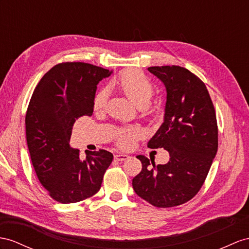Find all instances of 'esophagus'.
Segmentation results:
<instances>
[{
  "label": "esophagus",
  "mask_w": 249,
  "mask_h": 249,
  "mask_svg": "<svg viewBox=\"0 0 249 249\" xmlns=\"http://www.w3.org/2000/svg\"><path fill=\"white\" fill-rule=\"evenodd\" d=\"M128 158H129V156L125 155V154H117L116 156H114V159H116L117 161H121V162L127 160Z\"/></svg>",
  "instance_id": "obj_1"
}]
</instances>
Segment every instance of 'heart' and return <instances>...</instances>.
<instances>
[{"label": "heart", "instance_id": "heart-1", "mask_svg": "<svg viewBox=\"0 0 249 249\" xmlns=\"http://www.w3.org/2000/svg\"><path fill=\"white\" fill-rule=\"evenodd\" d=\"M116 84L120 91L138 108L148 107L155 95V87L152 83L138 70H129L120 75ZM106 99L107 91L101 90L94 98V109H103ZM140 137H141V131L138 128H124L118 130L116 133L117 142L122 148H129Z\"/></svg>", "mask_w": 249, "mask_h": 249}]
</instances>
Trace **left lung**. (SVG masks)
I'll return each instance as SVG.
<instances>
[{"label": "left lung", "instance_id": "obj_1", "mask_svg": "<svg viewBox=\"0 0 249 249\" xmlns=\"http://www.w3.org/2000/svg\"><path fill=\"white\" fill-rule=\"evenodd\" d=\"M148 71L166 88L164 121L148 141L149 148H164L169 161L137 156L142 170L132 179L135 193L156 207L188 202L205 181L218 150L215 111L205 84L180 66H154Z\"/></svg>", "mask_w": 249, "mask_h": 249}]
</instances>
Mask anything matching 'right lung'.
Instances as JSON below:
<instances>
[{
	"label": "right lung",
	"instance_id": "obj_1",
	"mask_svg": "<svg viewBox=\"0 0 249 249\" xmlns=\"http://www.w3.org/2000/svg\"><path fill=\"white\" fill-rule=\"evenodd\" d=\"M112 71L82 62L61 63L44 74L25 118L26 140L37 179L63 204L92 196L111 164V152L89 151L84 160L70 146L76 119L90 117L99 82Z\"/></svg>",
	"mask_w": 249,
	"mask_h": 249
}]
</instances>
